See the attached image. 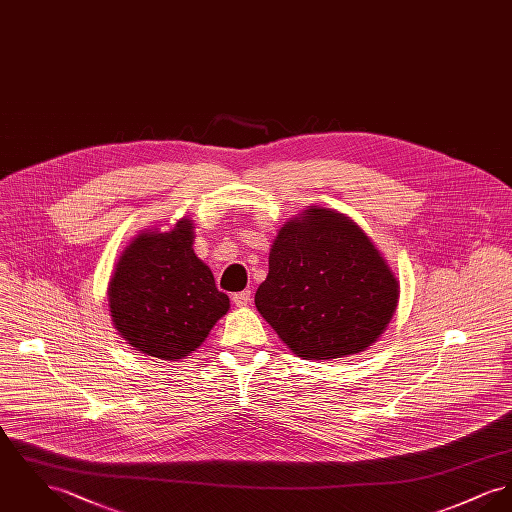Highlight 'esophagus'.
Here are the masks:
<instances>
[{
    "label": "esophagus",
    "instance_id": "esophagus-1",
    "mask_svg": "<svg viewBox=\"0 0 512 512\" xmlns=\"http://www.w3.org/2000/svg\"><path fill=\"white\" fill-rule=\"evenodd\" d=\"M250 301H252V293L246 289V291H240V293H235L233 295V303H235V307H248L250 305Z\"/></svg>",
    "mask_w": 512,
    "mask_h": 512
}]
</instances>
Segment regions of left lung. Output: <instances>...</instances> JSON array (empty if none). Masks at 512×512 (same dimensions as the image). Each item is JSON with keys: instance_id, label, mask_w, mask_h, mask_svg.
Instances as JSON below:
<instances>
[{"instance_id": "1", "label": "left lung", "mask_w": 512, "mask_h": 512, "mask_svg": "<svg viewBox=\"0 0 512 512\" xmlns=\"http://www.w3.org/2000/svg\"><path fill=\"white\" fill-rule=\"evenodd\" d=\"M398 299L400 281L367 233L345 213L308 205L277 231L254 303L297 357L330 361L371 347Z\"/></svg>"}]
</instances>
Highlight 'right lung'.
Wrapping results in <instances>:
<instances>
[{
  "label": "right lung",
  "mask_w": 512,
  "mask_h": 512,
  "mask_svg": "<svg viewBox=\"0 0 512 512\" xmlns=\"http://www.w3.org/2000/svg\"><path fill=\"white\" fill-rule=\"evenodd\" d=\"M194 221L169 231H141L118 256L108 281V308L118 334L161 361L196 351L231 303L194 252Z\"/></svg>",
  "instance_id": "obj_1"
}]
</instances>
